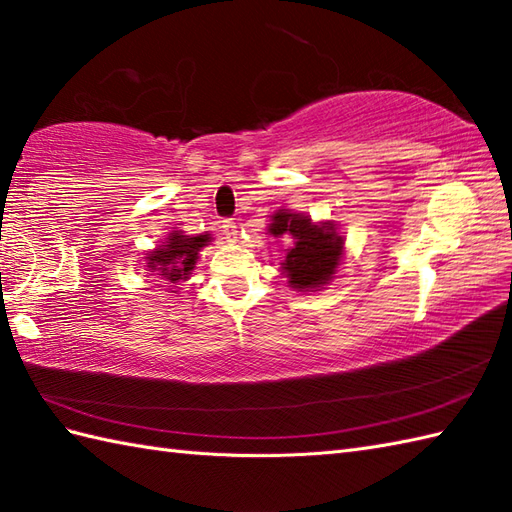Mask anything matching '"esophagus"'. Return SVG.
<instances>
[{
  "instance_id": "34e87169",
  "label": "esophagus",
  "mask_w": 512,
  "mask_h": 512,
  "mask_svg": "<svg viewBox=\"0 0 512 512\" xmlns=\"http://www.w3.org/2000/svg\"><path fill=\"white\" fill-rule=\"evenodd\" d=\"M222 231H224L226 239H235V235H237V224L231 220V217H228V220H222Z\"/></svg>"
}]
</instances>
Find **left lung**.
I'll list each match as a JSON object with an SVG mask.
<instances>
[{
    "mask_svg": "<svg viewBox=\"0 0 512 512\" xmlns=\"http://www.w3.org/2000/svg\"><path fill=\"white\" fill-rule=\"evenodd\" d=\"M270 235H290L295 246L288 250L284 273L290 286L297 290H310L328 284L339 266L343 239L336 235L330 224H312L308 217L299 213L279 211L273 215Z\"/></svg>",
    "mask_w": 512,
    "mask_h": 512,
    "instance_id": "8db88e82",
    "label": "left lung"
}]
</instances>
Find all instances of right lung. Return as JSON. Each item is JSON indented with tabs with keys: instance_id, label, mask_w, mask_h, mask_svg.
Returning a JSON list of instances; mask_svg holds the SVG:
<instances>
[{
	"instance_id": "obj_1",
	"label": "right lung",
	"mask_w": 512,
	"mask_h": 512,
	"mask_svg": "<svg viewBox=\"0 0 512 512\" xmlns=\"http://www.w3.org/2000/svg\"><path fill=\"white\" fill-rule=\"evenodd\" d=\"M209 242V233L198 237L171 233L167 242H162V246L147 257L149 270L167 284H178V281L189 279L195 262H198V250Z\"/></svg>"
}]
</instances>
